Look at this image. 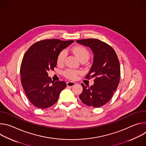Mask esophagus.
<instances>
[{"instance_id":"34e87169","label":"esophagus","mask_w":146,"mask_h":146,"mask_svg":"<svg viewBox=\"0 0 146 146\" xmlns=\"http://www.w3.org/2000/svg\"><path fill=\"white\" fill-rule=\"evenodd\" d=\"M66 84H67L68 87H72L76 85V83L74 82H72V81H68L66 82Z\"/></svg>"}]
</instances>
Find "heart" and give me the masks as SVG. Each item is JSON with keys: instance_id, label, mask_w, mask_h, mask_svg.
I'll use <instances>...</instances> for the list:
<instances>
[{"instance_id": "heart-1", "label": "heart", "mask_w": 146, "mask_h": 146, "mask_svg": "<svg viewBox=\"0 0 146 146\" xmlns=\"http://www.w3.org/2000/svg\"><path fill=\"white\" fill-rule=\"evenodd\" d=\"M72 51L80 60H87L89 59L90 56V53L89 51L86 47L81 46L74 47L72 49ZM66 56V52L64 50L61 51L59 53L56 58V63L58 65L60 66L64 64ZM80 73H81V72L80 70H77L72 69H67L65 70L63 72V74L66 78L69 80H76L77 78L78 75Z\"/></svg>"}]
</instances>
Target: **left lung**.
<instances>
[{
	"label": "left lung",
	"mask_w": 146,
	"mask_h": 146,
	"mask_svg": "<svg viewBox=\"0 0 146 146\" xmlns=\"http://www.w3.org/2000/svg\"><path fill=\"white\" fill-rule=\"evenodd\" d=\"M79 44L91 48L94 62L86 79L95 77L91 87L84 84L79 98L88 106L99 108L106 104L116 91L120 79V65L114 50L108 44L96 38L78 40Z\"/></svg>",
	"instance_id": "obj_1"
}]
</instances>
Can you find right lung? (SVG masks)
<instances>
[{"label": "right lung", "mask_w": 146, "mask_h": 146, "mask_svg": "<svg viewBox=\"0 0 146 146\" xmlns=\"http://www.w3.org/2000/svg\"><path fill=\"white\" fill-rule=\"evenodd\" d=\"M74 40L46 39L37 41L25 52L20 68L21 81L30 102L39 109L48 108L56 102L66 87L63 81H53L47 72L56 66L59 53Z\"/></svg>", "instance_id": "add662e5"}]
</instances>
